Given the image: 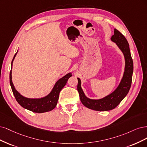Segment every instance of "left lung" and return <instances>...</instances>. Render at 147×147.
Masks as SVG:
<instances>
[{"label":"left lung","instance_id":"obj_1","mask_svg":"<svg viewBox=\"0 0 147 147\" xmlns=\"http://www.w3.org/2000/svg\"><path fill=\"white\" fill-rule=\"evenodd\" d=\"M111 40L115 42L122 52L125 63L123 74L115 90L102 98L90 99L85 94L81 87V80L78 78V91L80 101L86 107L96 111H108L115 108L128 93L131 86L133 61L131 57L128 42L126 38L116 29H114V35L111 36Z\"/></svg>","mask_w":147,"mask_h":147}]
</instances>
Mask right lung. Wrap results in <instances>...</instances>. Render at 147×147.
Here are the masks:
<instances>
[{
    "mask_svg": "<svg viewBox=\"0 0 147 147\" xmlns=\"http://www.w3.org/2000/svg\"><path fill=\"white\" fill-rule=\"evenodd\" d=\"M18 53L15 54L11 61V68L10 73V83L14 96L16 101L24 109L36 113H44L51 111L56 107L57 104L59 93L67 84L68 79L72 76V73H69L59 79L55 82L51 91L46 96L39 98H30L22 96L15 88L12 81V66L13 61Z\"/></svg>",
    "mask_w": 147,
    "mask_h": 147,
    "instance_id": "obj_1",
    "label": "right lung"
}]
</instances>
